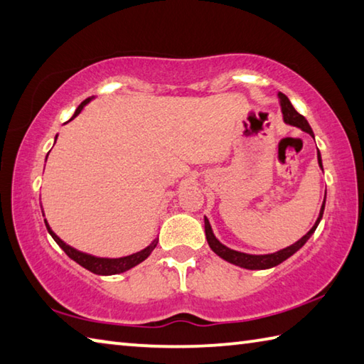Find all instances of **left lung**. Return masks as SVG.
I'll return each instance as SVG.
<instances>
[{"label": "left lung", "instance_id": "1", "mask_svg": "<svg viewBox=\"0 0 364 364\" xmlns=\"http://www.w3.org/2000/svg\"><path fill=\"white\" fill-rule=\"evenodd\" d=\"M278 97H279V105H282L284 123H288L291 126H296V127H301L302 131L309 132L311 137H315L314 136V131H311V127L309 124V121L305 119L301 113L296 112V108L292 107L289 99L286 97V95L282 94V92H278ZM318 164H320V168L323 169L320 151H318ZM323 211H324V201H323V205H321V211H320V215H318L315 225L310 228V230L307 232V235H304V237L299 240V241H296L294 245H291L288 247H284V250H279V251L273 252V254H260V256H256V254H246V252H240V251L230 250V247L224 246L218 238L214 237L211 224H209V220L205 218L206 240H208L209 247H211V250L215 254H218L219 257L227 260V262H230L233 265H238V267H243V269H247V270L272 269V267H277V265H279L282 262H284L286 259H289L292 254H296L305 243H307L309 238L315 233L318 224H320V220L323 218Z\"/></svg>", "mask_w": 364, "mask_h": 364}]
</instances>
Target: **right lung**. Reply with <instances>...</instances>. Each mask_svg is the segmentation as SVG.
Listing matches in <instances>:
<instances>
[{
    "mask_svg": "<svg viewBox=\"0 0 364 364\" xmlns=\"http://www.w3.org/2000/svg\"><path fill=\"white\" fill-rule=\"evenodd\" d=\"M92 99H94V97H89V99H86L85 102H81V105H80L78 108H76L75 113H73V117L70 118V119H73V118L78 117L82 108H85V105L89 104V102H91ZM55 139H57V137H55ZM44 224H46V228H48V232H49L50 237H53L55 243L62 247L63 252H65L70 259L75 260L76 264H80L81 267H85L86 270L95 273V275H117V273H123V272H126V270L132 269V267H136V265H139L140 262H144V260L150 256L151 251L155 250L156 243H158V240H153L151 245L146 246L145 250L139 251V252H136V254H131V256H126V257H118V259L95 257V256H91V254L81 252V251H78V250H75V247H72L70 245L63 243V241H62L59 237H57V235H55L53 230H50V227H49L46 219H44Z\"/></svg>",
    "mask_w": 364,
    "mask_h": 364,
    "instance_id": "right-lung-1",
    "label": "right lung"
}]
</instances>
